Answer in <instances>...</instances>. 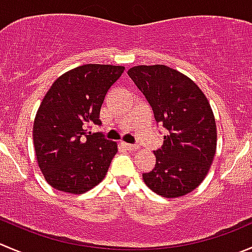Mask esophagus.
I'll use <instances>...</instances> for the list:
<instances>
[{
    "instance_id": "1",
    "label": "esophagus",
    "mask_w": 252,
    "mask_h": 252,
    "mask_svg": "<svg viewBox=\"0 0 252 252\" xmlns=\"http://www.w3.org/2000/svg\"><path fill=\"white\" fill-rule=\"evenodd\" d=\"M122 145L126 149V150H130V151H135L138 150L139 146L138 145H133V144H126V143H122Z\"/></svg>"
}]
</instances>
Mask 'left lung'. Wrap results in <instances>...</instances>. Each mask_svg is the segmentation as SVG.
I'll list each match as a JSON object with an SVG mask.
<instances>
[{"label":"left lung","instance_id":"8db88e82","mask_svg":"<svg viewBox=\"0 0 252 252\" xmlns=\"http://www.w3.org/2000/svg\"><path fill=\"white\" fill-rule=\"evenodd\" d=\"M128 75L143 92L158 123L167 129L154 153L155 167L145 185L166 198L186 196L208 175L217 151V124L206 94L196 82L166 65H139Z\"/></svg>","mask_w":252,"mask_h":252}]
</instances>
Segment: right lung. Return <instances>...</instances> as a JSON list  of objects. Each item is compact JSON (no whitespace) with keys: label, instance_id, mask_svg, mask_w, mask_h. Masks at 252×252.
Here are the masks:
<instances>
[{"label":"right lung","instance_id":"right-lung-1","mask_svg":"<svg viewBox=\"0 0 252 252\" xmlns=\"http://www.w3.org/2000/svg\"><path fill=\"white\" fill-rule=\"evenodd\" d=\"M123 71L114 65L77 66L44 96L33 124L34 150L44 178L58 191L81 194L106 177L118 145L87 126L101 124L104 97Z\"/></svg>","mask_w":252,"mask_h":252}]
</instances>
